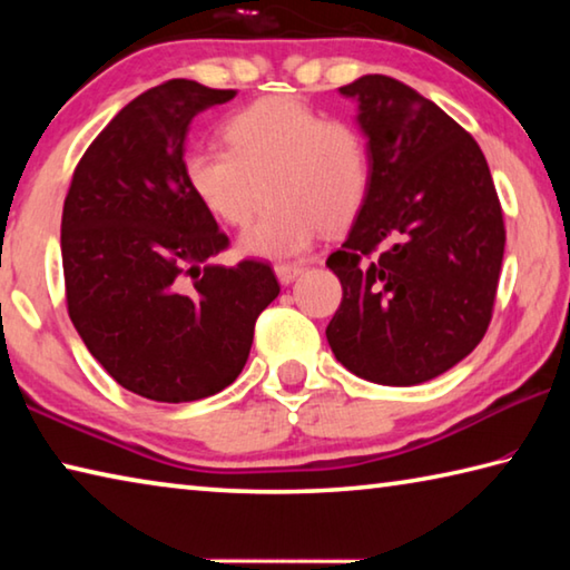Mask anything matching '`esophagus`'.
I'll use <instances>...</instances> for the list:
<instances>
[{
    "mask_svg": "<svg viewBox=\"0 0 570 570\" xmlns=\"http://www.w3.org/2000/svg\"><path fill=\"white\" fill-rule=\"evenodd\" d=\"M274 272L282 284H292L298 274H304V264H276Z\"/></svg>",
    "mask_w": 570,
    "mask_h": 570,
    "instance_id": "esophagus-1",
    "label": "esophagus"
}]
</instances>
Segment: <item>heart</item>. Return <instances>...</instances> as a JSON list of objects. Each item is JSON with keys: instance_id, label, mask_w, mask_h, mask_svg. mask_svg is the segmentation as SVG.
Listing matches in <instances>:
<instances>
[{"instance_id": "heart-1", "label": "heart", "mask_w": 570, "mask_h": 570, "mask_svg": "<svg viewBox=\"0 0 570 570\" xmlns=\"http://www.w3.org/2000/svg\"><path fill=\"white\" fill-rule=\"evenodd\" d=\"M226 142L183 156L193 196L220 224L244 226L246 256L302 254L326 228L336 234L362 214L372 188V153L352 122L332 120L292 95H268L226 120Z\"/></svg>"}]
</instances>
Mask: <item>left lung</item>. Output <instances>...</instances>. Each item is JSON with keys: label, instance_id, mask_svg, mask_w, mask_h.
<instances>
[{"label": "left lung", "instance_id": "8db88e82", "mask_svg": "<svg viewBox=\"0 0 570 570\" xmlns=\"http://www.w3.org/2000/svg\"><path fill=\"white\" fill-rule=\"evenodd\" d=\"M340 92L356 100L372 188L326 258L344 292L326 340L356 377L410 387L448 372L485 336L503 210L480 146L435 102L387 75Z\"/></svg>", "mask_w": 570, "mask_h": 570}]
</instances>
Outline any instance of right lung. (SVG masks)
<instances>
[{
    "label": "right lung",
    "instance_id": "add662e5",
    "mask_svg": "<svg viewBox=\"0 0 570 570\" xmlns=\"http://www.w3.org/2000/svg\"><path fill=\"white\" fill-rule=\"evenodd\" d=\"M234 95L193 80L138 95L85 150L67 190V312L105 372L146 400L228 387L278 296L264 262L210 264L228 236L183 176L190 120Z\"/></svg>",
    "mask_w": 570,
    "mask_h": 570
}]
</instances>
